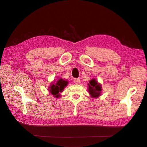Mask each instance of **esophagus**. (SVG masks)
I'll return each mask as SVG.
<instances>
[{
	"mask_svg": "<svg viewBox=\"0 0 147 147\" xmlns=\"http://www.w3.org/2000/svg\"><path fill=\"white\" fill-rule=\"evenodd\" d=\"M74 82L76 84H79L80 83V80L79 79H75L74 80Z\"/></svg>",
	"mask_w": 147,
	"mask_h": 147,
	"instance_id": "esophagus-1",
	"label": "esophagus"
}]
</instances>
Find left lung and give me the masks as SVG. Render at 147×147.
<instances>
[{"label":"left lung","mask_w":147,"mask_h":147,"mask_svg":"<svg viewBox=\"0 0 147 147\" xmlns=\"http://www.w3.org/2000/svg\"><path fill=\"white\" fill-rule=\"evenodd\" d=\"M102 86L99 83L96 79H92L88 84V92L92 98H97L100 96Z\"/></svg>","instance_id":"left-lung-1"}]
</instances>
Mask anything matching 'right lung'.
<instances>
[{"instance_id": "right-lung-1", "label": "right lung", "mask_w": 147, "mask_h": 147, "mask_svg": "<svg viewBox=\"0 0 147 147\" xmlns=\"http://www.w3.org/2000/svg\"><path fill=\"white\" fill-rule=\"evenodd\" d=\"M68 80H64L63 79H59L57 81L53 80L50 86L48 87V90L51 95H53L54 97L58 98L61 96L60 92H62L65 87L68 85Z\"/></svg>"}]
</instances>
